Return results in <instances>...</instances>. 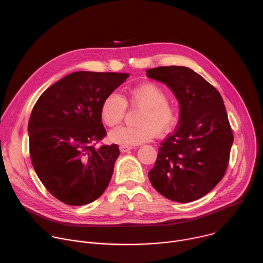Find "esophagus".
Instances as JSON below:
<instances>
[{
  "mask_svg": "<svg viewBox=\"0 0 263 263\" xmlns=\"http://www.w3.org/2000/svg\"><path fill=\"white\" fill-rule=\"evenodd\" d=\"M120 149H121V152L125 153V152H128V151H130V149H132V146H130V145H121Z\"/></svg>",
  "mask_w": 263,
  "mask_h": 263,
  "instance_id": "34e87169",
  "label": "esophagus"
}]
</instances>
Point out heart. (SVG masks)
<instances>
[{
	"instance_id": "b5f03b06",
	"label": "heart",
	"mask_w": 263,
	"mask_h": 263,
	"mask_svg": "<svg viewBox=\"0 0 263 263\" xmlns=\"http://www.w3.org/2000/svg\"><path fill=\"white\" fill-rule=\"evenodd\" d=\"M166 91L153 82L132 88L126 99L120 93L110 92L101 106V119L108 127L120 125L126 115L127 105L140 109L135 127H120L112 130L110 139L122 145H136L171 132L179 120L178 106L167 100Z\"/></svg>"
}]
</instances>
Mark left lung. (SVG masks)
I'll use <instances>...</instances> for the list:
<instances>
[{
  "label": "left lung",
  "instance_id": "obj_1",
  "mask_svg": "<svg viewBox=\"0 0 263 263\" xmlns=\"http://www.w3.org/2000/svg\"><path fill=\"white\" fill-rule=\"evenodd\" d=\"M145 72L165 83L180 104L179 125L161 142L148 179L166 199L198 200L214 189L229 163L233 133L221 96L189 67L158 66Z\"/></svg>",
  "mask_w": 263,
  "mask_h": 263
}]
</instances>
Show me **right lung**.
<instances>
[{"label":"right lung","mask_w":263,"mask_h":263,"mask_svg":"<svg viewBox=\"0 0 263 263\" xmlns=\"http://www.w3.org/2000/svg\"><path fill=\"white\" fill-rule=\"evenodd\" d=\"M128 72L74 71L50 86L35 103L28 124L32 165L52 196L86 205L105 192L120 155L119 145H96L107 132L104 99Z\"/></svg>","instance_id":"add662e5"}]
</instances>
